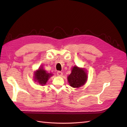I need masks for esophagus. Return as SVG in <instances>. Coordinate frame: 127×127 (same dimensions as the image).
<instances>
[{"instance_id": "esophagus-1", "label": "esophagus", "mask_w": 127, "mask_h": 127, "mask_svg": "<svg viewBox=\"0 0 127 127\" xmlns=\"http://www.w3.org/2000/svg\"><path fill=\"white\" fill-rule=\"evenodd\" d=\"M57 74L58 76H62V75H63V72L60 71H58L57 72Z\"/></svg>"}]
</instances>
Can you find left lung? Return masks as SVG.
Masks as SVG:
<instances>
[{
	"label": "left lung",
	"instance_id": "obj_1",
	"mask_svg": "<svg viewBox=\"0 0 127 127\" xmlns=\"http://www.w3.org/2000/svg\"><path fill=\"white\" fill-rule=\"evenodd\" d=\"M70 86L73 88H79L85 85L87 80V75L83 68L77 66L72 68L71 73L68 77Z\"/></svg>",
	"mask_w": 127,
	"mask_h": 127
}]
</instances>
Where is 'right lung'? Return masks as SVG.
Segmentation results:
<instances>
[{"label": "right lung", "instance_id": "obj_1", "mask_svg": "<svg viewBox=\"0 0 127 127\" xmlns=\"http://www.w3.org/2000/svg\"><path fill=\"white\" fill-rule=\"evenodd\" d=\"M51 76H52V74L47 73L42 68H40L35 72L34 81L41 85H45Z\"/></svg>", "mask_w": 127, "mask_h": 127}]
</instances>
